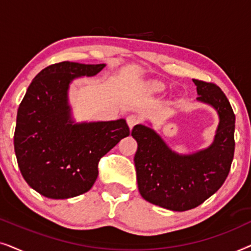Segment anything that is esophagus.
<instances>
[{
  "mask_svg": "<svg viewBox=\"0 0 251 251\" xmlns=\"http://www.w3.org/2000/svg\"><path fill=\"white\" fill-rule=\"evenodd\" d=\"M139 121H140L139 116H137L135 114L129 115L128 118H126V123H128V126H129L130 129H132L133 126L137 125V123H139Z\"/></svg>",
  "mask_w": 251,
  "mask_h": 251,
  "instance_id": "34e87169",
  "label": "esophagus"
}]
</instances>
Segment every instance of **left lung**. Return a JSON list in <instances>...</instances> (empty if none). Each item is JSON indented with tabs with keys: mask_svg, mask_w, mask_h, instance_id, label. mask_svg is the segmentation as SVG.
<instances>
[{
	"mask_svg": "<svg viewBox=\"0 0 251 251\" xmlns=\"http://www.w3.org/2000/svg\"><path fill=\"white\" fill-rule=\"evenodd\" d=\"M197 100L211 106L218 115L214 140L205 149L178 153L153 129L152 123L136 125L131 136L138 147L135 167L143 199L173 211H186L216 193L226 179L234 155L235 115L216 84L193 80Z\"/></svg>",
	"mask_w": 251,
	"mask_h": 251,
	"instance_id": "obj_1",
	"label": "left lung"
}]
</instances>
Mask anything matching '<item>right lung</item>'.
Masks as SVG:
<instances>
[{
  "mask_svg": "<svg viewBox=\"0 0 251 251\" xmlns=\"http://www.w3.org/2000/svg\"><path fill=\"white\" fill-rule=\"evenodd\" d=\"M105 64L72 61L40 72L17 113L15 152L26 183L43 197L65 200L88 192L98 177V162L129 136L125 119L76 122L70 104L72 82L91 77Z\"/></svg>",
  "mask_w": 251,
  "mask_h": 251,
  "instance_id": "add662e5",
  "label": "right lung"
}]
</instances>
